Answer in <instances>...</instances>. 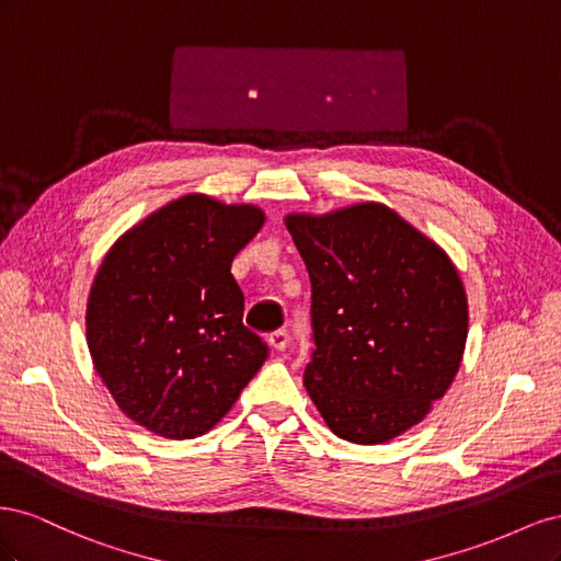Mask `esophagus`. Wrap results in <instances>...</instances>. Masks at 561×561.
<instances>
[{
	"instance_id": "obj_1",
	"label": "esophagus",
	"mask_w": 561,
	"mask_h": 561,
	"mask_svg": "<svg viewBox=\"0 0 561 561\" xmlns=\"http://www.w3.org/2000/svg\"><path fill=\"white\" fill-rule=\"evenodd\" d=\"M287 342H290V334H287V330H276L274 334H268V346L274 351H285Z\"/></svg>"
}]
</instances>
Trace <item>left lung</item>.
Segmentation results:
<instances>
[{
  "mask_svg": "<svg viewBox=\"0 0 561 561\" xmlns=\"http://www.w3.org/2000/svg\"><path fill=\"white\" fill-rule=\"evenodd\" d=\"M285 227L311 278L307 393L336 437L383 445L426 419L461 367L463 280L443 248L383 203L290 213Z\"/></svg>",
  "mask_w": 561,
  "mask_h": 561,
  "instance_id": "left-lung-1",
  "label": "left lung"
}]
</instances>
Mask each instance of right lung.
Instances as JSON below:
<instances>
[{
	"instance_id": "add662e5",
	"label": "right lung",
	"mask_w": 561,
	"mask_h": 561,
	"mask_svg": "<svg viewBox=\"0 0 561 561\" xmlns=\"http://www.w3.org/2000/svg\"><path fill=\"white\" fill-rule=\"evenodd\" d=\"M250 203L186 194L147 215L100 264L87 301L98 377L130 421L192 439L222 419L266 360L243 325L231 262L264 225Z\"/></svg>"
}]
</instances>
